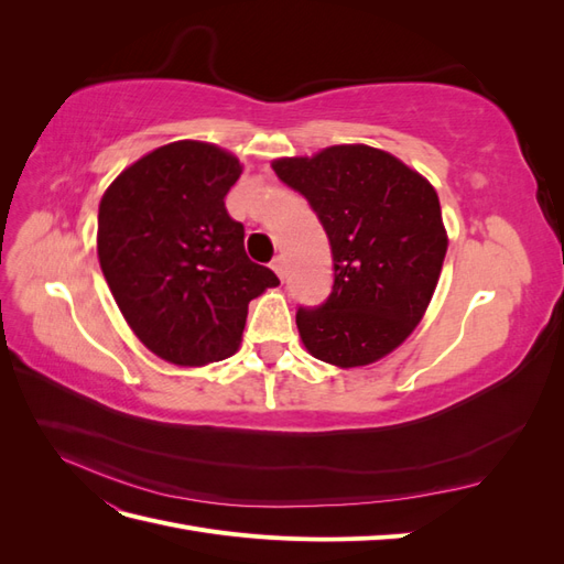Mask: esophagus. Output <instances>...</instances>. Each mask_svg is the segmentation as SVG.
Listing matches in <instances>:
<instances>
[{"instance_id": "esophagus-1", "label": "esophagus", "mask_w": 564, "mask_h": 564, "mask_svg": "<svg viewBox=\"0 0 564 564\" xmlns=\"http://www.w3.org/2000/svg\"><path fill=\"white\" fill-rule=\"evenodd\" d=\"M272 270L278 272L280 280L286 278V261H284V256H278V259H272Z\"/></svg>"}]
</instances>
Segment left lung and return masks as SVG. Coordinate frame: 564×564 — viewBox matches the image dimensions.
I'll return each mask as SVG.
<instances>
[{
  "mask_svg": "<svg viewBox=\"0 0 564 564\" xmlns=\"http://www.w3.org/2000/svg\"><path fill=\"white\" fill-rule=\"evenodd\" d=\"M272 169L308 199L332 245L329 299L296 313L303 346L340 369L381 360L414 332L440 280L447 230L435 187L369 145H332Z\"/></svg>",
  "mask_w": 564,
  "mask_h": 564,
  "instance_id": "8db88e82",
  "label": "left lung"
}]
</instances>
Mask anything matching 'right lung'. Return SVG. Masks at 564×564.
Returning a JSON list of instances; mask_svg holds the SVG:
<instances>
[{
  "label": "right lung",
  "mask_w": 564,
  "mask_h": 564,
  "mask_svg": "<svg viewBox=\"0 0 564 564\" xmlns=\"http://www.w3.org/2000/svg\"><path fill=\"white\" fill-rule=\"evenodd\" d=\"M230 152L176 141L127 166L98 207V261L124 319L166 362L202 367L240 346L249 301L278 286L245 251L226 195Z\"/></svg>",
  "instance_id": "right-lung-1"
}]
</instances>
